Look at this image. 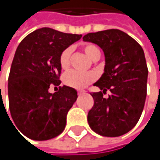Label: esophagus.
Listing matches in <instances>:
<instances>
[{
    "label": "esophagus",
    "mask_w": 160,
    "mask_h": 160,
    "mask_svg": "<svg viewBox=\"0 0 160 160\" xmlns=\"http://www.w3.org/2000/svg\"><path fill=\"white\" fill-rule=\"evenodd\" d=\"M85 92H86L85 91H79V92H78V94H79V95H82V94H84Z\"/></svg>",
    "instance_id": "obj_1"
}]
</instances>
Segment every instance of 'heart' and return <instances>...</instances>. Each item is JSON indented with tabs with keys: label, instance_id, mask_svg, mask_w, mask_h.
<instances>
[{
	"label": "heart",
	"instance_id": "1",
	"mask_svg": "<svg viewBox=\"0 0 160 160\" xmlns=\"http://www.w3.org/2000/svg\"><path fill=\"white\" fill-rule=\"evenodd\" d=\"M83 51L88 58L92 60L97 54L100 53L99 49L93 44H87L84 46ZM71 54V49L64 50L59 57V64L62 69H68L69 67V58ZM96 79V75L93 72L80 73L78 71H69L64 76V83L69 87L75 89H83Z\"/></svg>",
	"mask_w": 160,
	"mask_h": 160
}]
</instances>
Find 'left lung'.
I'll list each match as a JSON object with an SVG mask.
<instances>
[{"label": "left lung", "mask_w": 160, "mask_h": 160, "mask_svg": "<svg viewBox=\"0 0 160 160\" xmlns=\"http://www.w3.org/2000/svg\"><path fill=\"white\" fill-rule=\"evenodd\" d=\"M84 42L97 44L105 54V68L93 85L94 104L88 113L91 129L102 136L117 137L130 132L138 122L146 98L148 69L141 45L119 29L88 33ZM108 89V98L102 95Z\"/></svg>", "instance_id": "obj_1"}]
</instances>
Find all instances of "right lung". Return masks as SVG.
I'll list each match as a JSON object with an SVG mask.
<instances>
[{
  "label": "right lung",
  "instance_id": "obj_1",
  "mask_svg": "<svg viewBox=\"0 0 160 160\" xmlns=\"http://www.w3.org/2000/svg\"><path fill=\"white\" fill-rule=\"evenodd\" d=\"M81 37L42 28L19 43L9 74L8 97L12 118L27 137L45 141L64 131L68 112L78 97L77 91L64 85L51 93L49 88L51 83H61L62 52Z\"/></svg>",
  "mask_w": 160,
  "mask_h": 160
}]
</instances>
